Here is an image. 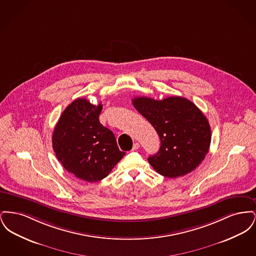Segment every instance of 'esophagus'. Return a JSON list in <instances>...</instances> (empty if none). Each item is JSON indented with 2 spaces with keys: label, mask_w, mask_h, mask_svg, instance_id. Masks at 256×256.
Instances as JSON below:
<instances>
[{
  "label": "esophagus",
  "mask_w": 256,
  "mask_h": 256,
  "mask_svg": "<svg viewBox=\"0 0 256 256\" xmlns=\"http://www.w3.org/2000/svg\"><path fill=\"white\" fill-rule=\"evenodd\" d=\"M139 146H140V145H139V143H134V146H132V150H137L138 148H139Z\"/></svg>",
  "instance_id": "esophagus-1"
}]
</instances>
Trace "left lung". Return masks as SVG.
Masks as SVG:
<instances>
[{"label":"left lung","instance_id":"left-lung-1","mask_svg":"<svg viewBox=\"0 0 256 256\" xmlns=\"http://www.w3.org/2000/svg\"><path fill=\"white\" fill-rule=\"evenodd\" d=\"M132 104L159 135L158 152L148 161L161 176L169 178L182 176L206 158L211 130L204 114L191 100L182 97L162 100L136 97Z\"/></svg>","mask_w":256,"mask_h":256}]
</instances>
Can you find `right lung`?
<instances>
[{"mask_svg":"<svg viewBox=\"0 0 256 256\" xmlns=\"http://www.w3.org/2000/svg\"><path fill=\"white\" fill-rule=\"evenodd\" d=\"M102 108L86 98H76L62 112L52 134V148L64 169L87 182L110 174L126 152L98 116Z\"/></svg>","mask_w":256,"mask_h":256,"instance_id":"add662e5","label":"right lung"}]
</instances>
